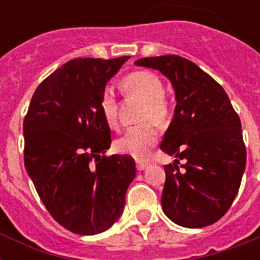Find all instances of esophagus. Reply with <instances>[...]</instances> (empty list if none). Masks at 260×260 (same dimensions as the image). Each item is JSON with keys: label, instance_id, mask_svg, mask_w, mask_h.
<instances>
[{"label": "esophagus", "instance_id": "esophagus-1", "mask_svg": "<svg viewBox=\"0 0 260 260\" xmlns=\"http://www.w3.org/2000/svg\"><path fill=\"white\" fill-rule=\"evenodd\" d=\"M148 165H150V163L146 162V160H136V169H138L139 171L144 170Z\"/></svg>", "mask_w": 260, "mask_h": 260}]
</instances>
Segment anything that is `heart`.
I'll list each match as a JSON object with an SVG mask.
<instances>
[{"mask_svg":"<svg viewBox=\"0 0 260 260\" xmlns=\"http://www.w3.org/2000/svg\"><path fill=\"white\" fill-rule=\"evenodd\" d=\"M122 91L129 97L143 101L139 120L146 121L132 126L116 142V148L122 154L143 160L150 156L152 147L158 142V131L152 122L165 124L170 117V102L165 97L162 79L151 71H134L121 81ZM101 110L106 122L116 126L118 122L117 100L113 89L105 87L101 94Z\"/></svg>","mask_w":260,"mask_h":260,"instance_id":"obj_1","label":"heart"}]
</instances>
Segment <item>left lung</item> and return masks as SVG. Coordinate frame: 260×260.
I'll use <instances>...</instances> for the list:
<instances>
[{"mask_svg": "<svg viewBox=\"0 0 260 260\" xmlns=\"http://www.w3.org/2000/svg\"><path fill=\"white\" fill-rule=\"evenodd\" d=\"M136 66L160 71L175 93L174 117L160 144L186 160L165 166L163 212L185 228L218 221L232 205L246 169L242 124L225 90L196 63L178 55L143 58Z\"/></svg>", "mask_w": 260, "mask_h": 260, "instance_id": "1", "label": "left lung"}]
</instances>
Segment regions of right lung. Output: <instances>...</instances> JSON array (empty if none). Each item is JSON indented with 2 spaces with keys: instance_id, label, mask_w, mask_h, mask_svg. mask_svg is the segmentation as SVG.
<instances>
[{
  "instance_id": "1",
  "label": "right lung",
  "mask_w": 260,
  "mask_h": 260,
  "mask_svg": "<svg viewBox=\"0 0 260 260\" xmlns=\"http://www.w3.org/2000/svg\"><path fill=\"white\" fill-rule=\"evenodd\" d=\"M128 59L64 63L40 83L24 118L26 173L51 216L74 234L109 230L136 175L129 155L101 156L112 143L102 90Z\"/></svg>"
}]
</instances>
